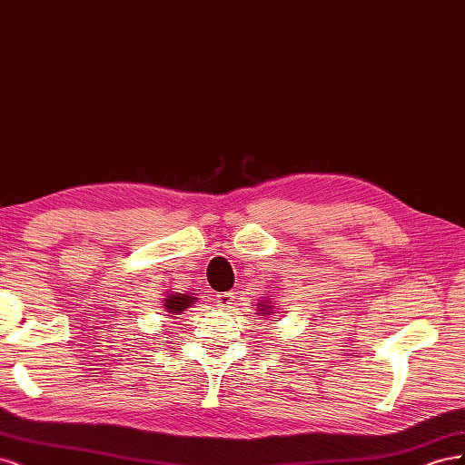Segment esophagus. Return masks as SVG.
Here are the masks:
<instances>
[{"label":"esophagus","instance_id":"34e87169","mask_svg":"<svg viewBox=\"0 0 465 465\" xmlns=\"http://www.w3.org/2000/svg\"><path fill=\"white\" fill-rule=\"evenodd\" d=\"M234 292H221L217 294V306L223 308V311H231L234 306Z\"/></svg>","mask_w":465,"mask_h":465}]
</instances>
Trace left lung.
<instances>
[{
	"mask_svg": "<svg viewBox=\"0 0 465 465\" xmlns=\"http://www.w3.org/2000/svg\"><path fill=\"white\" fill-rule=\"evenodd\" d=\"M263 312H267V311H263Z\"/></svg>",
	"mask_w": 465,
	"mask_h": 465,
	"instance_id": "left-lung-1",
	"label": "left lung"
}]
</instances>
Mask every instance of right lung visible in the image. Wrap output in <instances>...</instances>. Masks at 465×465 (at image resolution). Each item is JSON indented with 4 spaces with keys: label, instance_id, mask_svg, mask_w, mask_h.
<instances>
[{
    "label": "right lung",
    "instance_id": "add662e5",
    "mask_svg": "<svg viewBox=\"0 0 465 465\" xmlns=\"http://www.w3.org/2000/svg\"><path fill=\"white\" fill-rule=\"evenodd\" d=\"M195 299H192V297H188V294H171V297H168L166 301H164V308H166V312H171V314H180L182 311H186V308L193 302Z\"/></svg>",
    "mask_w": 465,
    "mask_h": 465
}]
</instances>
